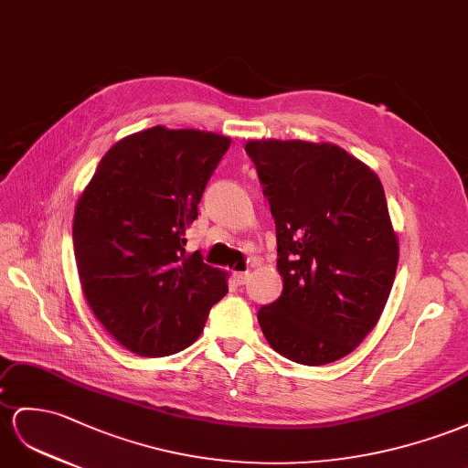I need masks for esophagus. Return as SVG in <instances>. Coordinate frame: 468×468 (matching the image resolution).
<instances>
[{"instance_id":"1","label":"esophagus","mask_w":468,"mask_h":468,"mask_svg":"<svg viewBox=\"0 0 468 468\" xmlns=\"http://www.w3.org/2000/svg\"><path fill=\"white\" fill-rule=\"evenodd\" d=\"M233 279H235V282L239 284V286H243V284H247V281H249V272L245 271V272H233Z\"/></svg>"}]
</instances>
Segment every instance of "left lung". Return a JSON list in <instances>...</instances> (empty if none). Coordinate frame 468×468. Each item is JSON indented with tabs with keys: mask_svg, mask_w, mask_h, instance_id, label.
Returning a JSON list of instances; mask_svg holds the SVG:
<instances>
[{
	"mask_svg": "<svg viewBox=\"0 0 468 468\" xmlns=\"http://www.w3.org/2000/svg\"><path fill=\"white\" fill-rule=\"evenodd\" d=\"M277 225L282 294L261 306L274 352L304 366L348 356L391 292L399 245L379 177L334 144L245 146Z\"/></svg>",
	"mask_w": 468,
	"mask_h": 468,
	"instance_id": "left-lung-1",
	"label": "left lung"
}]
</instances>
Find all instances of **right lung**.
<instances>
[{
	"label": "right lung",
	"mask_w": 468,
	"mask_h": 468,
	"mask_svg": "<svg viewBox=\"0 0 468 468\" xmlns=\"http://www.w3.org/2000/svg\"><path fill=\"white\" fill-rule=\"evenodd\" d=\"M231 140L154 126L116 142L79 197L77 269L116 342L144 357L194 344L227 294V274L186 253V231Z\"/></svg>",
	"instance_id": "add662e5"
}]
</instances>
